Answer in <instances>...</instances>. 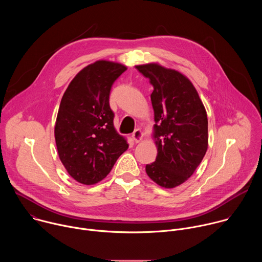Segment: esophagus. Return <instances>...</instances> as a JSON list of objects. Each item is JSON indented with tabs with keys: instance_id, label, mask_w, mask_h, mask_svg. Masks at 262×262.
I'll list each match as a JSON object with an SVG mask.
<instances>
[{
	"instance_id": "34e87169",
	"label": "esophagus",
	"mask_w": 262,
	"mask_h": 262,
	"mask_svg": "<svg viewBox=\"0 0 262 262\" xmlns=\"http://www.w3.org/2000/svg\"><path fill=\"white\" fill-rule=\"evenodd\" d=\"M143 137H144L143 132H142L141 129H139V128H138V129H135V132H134L133 135H132V138H133V140H134L135 143H140V142H142Z\"/></svg>"
}]
</instances>
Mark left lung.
<instances>
[{"instance_id":"8db88e82","label":"left lung","mask_w":262,"mask_h":262,"mask_svg":"<svg viewBox=\"0 0 262 262\" xmlns=\"http://www.w3.org/2000/svg\"><path fill=\"white\" fill-rule=\"evenodd\" d=\"M154 86L152 139L158 148L155 163L146 165L151 180L173 189L188 180L208 147L206 110L193 83L181 72L152 62L136 65Z\"/></svg>"}]
</instances>
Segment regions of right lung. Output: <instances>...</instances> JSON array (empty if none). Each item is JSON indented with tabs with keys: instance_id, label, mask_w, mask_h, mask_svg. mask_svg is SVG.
Returning <instances> with one entry per match:
<instances>
[{
	"instance_id": "add662e5",
	"label": "right lung",
	"mask_w": 262,
	"mask_h": 262,
	"mask_svg": "<svg viewBox=\"0 0 262 262\" xmlns=\"http://www.w3.org/2000/svg\"><path fill=\"white\" fill-rule=\"evenodd\" d=\"M126 69L118 62L95 61L78 72L61 99L54 130L57 150L68 174L82 184L105 178L128 148L108 103L112 85Z\"/></svg>"
}]
</instances>
